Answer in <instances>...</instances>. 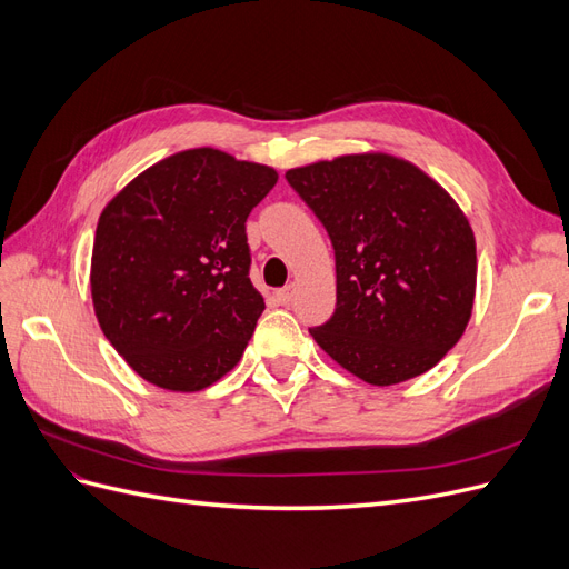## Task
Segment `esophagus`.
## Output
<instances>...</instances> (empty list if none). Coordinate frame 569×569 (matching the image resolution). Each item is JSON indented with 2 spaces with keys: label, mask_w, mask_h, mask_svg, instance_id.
Here are the masks:
<instances>
[{
  "label": "esophagus",
  "mask_w": 569,
  "mask_h": 569,
  "mask_svg": "<svg viewBox=\"0 0 569 569\" xmlns=\"http://www.w3.org/2000/svg\"><path fill=\"white\" fill-rule=\"evenodd\" d=\"M274 297H278V301H280L282 306L291 303V301H295V297H297V284L291 282V284H287V287H282Z\"/></svg>",
  "instance_id": "obj_1"
}]
</instances>
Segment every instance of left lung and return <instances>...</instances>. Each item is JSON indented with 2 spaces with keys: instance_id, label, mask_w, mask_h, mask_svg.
Segmentation results:
<instances>
[{
  "instance_id": "1",
  "label": "left lung",
  "mask_w": 569,
  "mask_h": 569,
  "mask_svg": "<svg viewBox=\"0 0 569 569\" xmlns=\"http://www.w3.org/2000/svg\"><path fill=\"white\" fill-rule=\"evenodd\" d=\"M335 247L337 308L318 347L375 387L412 380L470 322L477 249L470 220L425 170L385 151L287 170Z\"/></svg>"
}]
</instances>
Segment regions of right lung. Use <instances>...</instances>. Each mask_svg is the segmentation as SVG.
I'll return each instance as SVG.
<instances>
[{"instance_id": "add662e5", "label": "right lung", "mask_w": 569, "mask_h": 569, "mask_svg": "<svg viewBox=\"0 0 569 569\" xmlns=\"http://www.w3.org/2000/svg\"><path fill=\"white\" fill-rule=\"evenodd\" d=\"M274 182L270 166L199 147L149 166L104 206L94 316L142 380L189 393L239 363L266 308L244 222Z\"/></svg>"}]
</instances>
